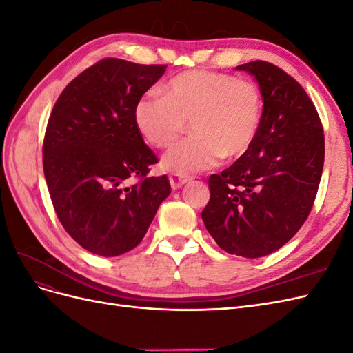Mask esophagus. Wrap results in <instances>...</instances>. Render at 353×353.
<instances>
[{
    "label": "esophagus",
    "instance_id": "esophagus-1",
    "mask_svg": "<svg viewBox=\"0 0 353 353\" xmlns=\"http://www.w3.org/2000/svg\"><path fill=\"white\" fill-rule=\"evenodd\" d=\"M190 181H191V178H190V176H185V175H170V176H169L170 187H172L174 190L185 185L187 183H190Z\"/></svg>",
    "mask_w": 353,
    "mask_h": 353
}]
</instances>
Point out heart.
Returning <instances> with one entry per match:
<instances>
[{
  "mask_svg": "<svg viewBox=\"0 0 353 353\" xmlns=\"http://www.w3.org/2000/svg\"><path fill=\"white\" fill-rule=\"evenodd\" d=\"M160 94L138 100L134 119L144 140L157 148L172 145L188 122L191 137L162 159L163 168L178 175L209 169L222 156H241L259 131L262 97L252 81L188 70L169 79Z\"/></svg>",
  "mask_w": 353,
  "mask_h": 353,
  "instance_id": "b5f03b06",
  "label": "heart"
}]
</instances>
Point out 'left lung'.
I'll list each match as a JSON object with an SVG mask.
<instances>
[{
  "label": "left lung",
  "mask_w": 353,
  "mask_h": 353,
  "mask_svg": "<svg viewBox=\"0 0 353 353\" xmlns=\"http://www.w3.org/2000/svg\"><path fill=\"white\" fill-rule=\"evenodd\" d=\"M236 69L259 85V131L237 162L210 175L201 219L222 250L253 259L283 248L303 225L321 181L325 148L321 121L301 83L268 61Z\"/></svg>",
  "instance_id": "obj_1"
}]
</instances>
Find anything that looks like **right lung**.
<instances>
[{
  "mask_svg": "<svg viewBox=\"0 0 353 353\" xmlns=\"http://www.w3.org/2000/svg\"><path fill=\"white\" fill-rule=\"evenodd\" d=\"M165 70L103 59L63 90L50 114L42 165L52 206L69 236L94 254L137 248L170 194L166 175L147 176L157 157L134 119L137 101Z\"/></svg>",
  "mask_w": 353,
  "mask_h": 353,
  "instance_id": "add662e5",
  "label": "right lung"
}]
</instances>
